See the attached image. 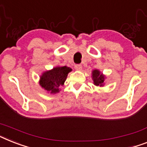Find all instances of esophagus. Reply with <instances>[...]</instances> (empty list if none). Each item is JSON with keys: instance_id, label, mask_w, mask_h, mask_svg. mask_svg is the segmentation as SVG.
I'll use <instances>...</instances> for the list:
<instances>
[{"instance_id": "34e87169", "label": "esophagus", "mask_w": 147, "mask_h": 147, "mask_svg": "<svg viewBox=\"0 0 147 147\" xmlns=\"http://www.w3.org/2000/svg\"><path fill=\"white\" fill-rule=\"evenodd\" d=\"M75 69H76L77 71H81L82 69V65H80V64H77V65H75Z\"/></svg>"}]
</instances>
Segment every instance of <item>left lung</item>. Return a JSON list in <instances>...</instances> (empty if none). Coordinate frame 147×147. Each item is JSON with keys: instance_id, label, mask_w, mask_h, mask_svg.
I'll use <instances>...</instances> for the list:
<instances>
[{"instance_id": "left-lung-1", "label": "left lung", "mask_w": 147, "mask_h": 147, "mask_svg": "<svg viewBox=\"0 0 147 147\" xmlns=\"http://www.w3.org/2000/svg\"><path fill=\"white\" fill-rule=\"evenodd\" d=\"M92 79L95 85L102 87L104 84L105 76H103L99 70L94 69L92 71Z\"/></svg>"}]
</instances>
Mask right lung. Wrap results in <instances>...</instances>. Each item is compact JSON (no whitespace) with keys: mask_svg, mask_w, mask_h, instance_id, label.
I'll list each match as a JSON object with an SVG mask.
<instances>
[{"mask_svg":"<svg viewBox=\"0 0 147 147\" xmlns=\"http://www.w3.org/2000/svg\"><path fill=\"white\" fill-rule=\"evenodd\" d=\"M71 71V68L67 66H57L45 71L40 78V85L47 92L57 94L59 92V87L64 84L68 74Z\"/></svg>","mask_w":147,"mask_h":147,"instance_id":"1","label":"right lung"}]
</instances>
